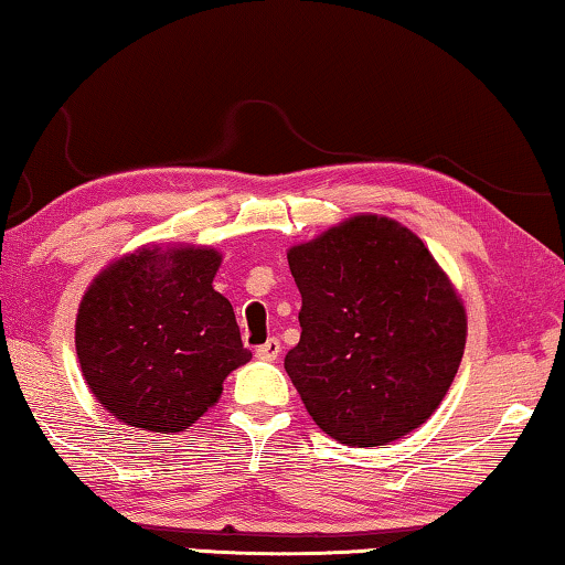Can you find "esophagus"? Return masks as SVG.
<instances>
[{
	"mask_svg": "<svg viewBox=\"0 0 565 565\" xmlns=\"http://www.w3.org/2000/svg\"><path fill=\"white\" fill-rule=\"evenodd\" d=\"M279 355H281V342L274 340V337L256 348V358L258 360H276Z\"/></svg>",
	"mask_w": 565,
	"mask_h": 565,
	"instance_id": "obj_1",
	"label": "esophagus"
}]
</instances>
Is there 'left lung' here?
<instances>
[{
	"label": "left lung",
	"mask_w": 565,
	"mask_h": 565,
	"mask_svg": "<svg viewBox=\"0 0 565 565\" xmlns=\"http://www.w3.org/2000/svg\"><path fill=\"white\" fill-rule=\"evenodd\" d=\"M301 340L284 358L332 439L383 446L434 414L467 342L465 307L401 223L358 215L289 250Z\"/></svg>",
	"instance_id": "1"
}]
</instances>
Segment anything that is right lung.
Wrapping results in <instances>:
<instances>
[{
  "label": "right lung",
  "mask_w": 565,
  "mask_h": 565,
  "mask_svg": "<svg viewBox=\"0 0 565 565\" xmlns=\"http://www.w3.org/2000/svg\"><path fill=\"white\" fill-rule=\"evenodd\" d=\"M213 248H141L90 284L75 319L83 377L108 414L177 434L250 360L231 301L213 289Z\"/></svg>",
  "instance_id": "right-lung-1"
}]
</instances>
